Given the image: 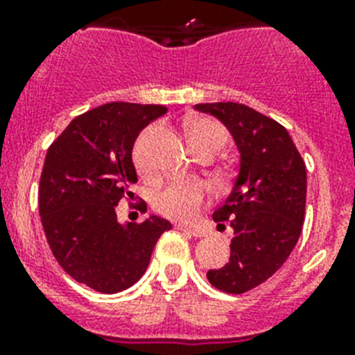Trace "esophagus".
I'll list each match as a JSON object with an SVG mask.
<instances>
[{
  "label": "esophagus",
  "instance_id": "1",
  "mask_svg": "<svg viewBox=\"0 0 355 355\" xmlns=\"http://www.w3.org/2000/svg\"><path fill=\"white\" fill-rule=\"evenodd\" d=\"M175 229L178 231H187V233L193 234L196 238H202L206 236V231L202 227H190V225H181V224H175Z\"/></svg>",
  "mask_w": 355,
  "mask_h": 355
}]
</instances>
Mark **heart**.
<instances>
[{
	"label": "heart",
	"instance_id": "heart-1",
	"mask_svg": "<svg viewBox=\"0 0 355 355\" xmlns=\"http://www.w3.org/2000/svg\"><path fill=\"white\" fill-rule=\"evenodd\" d=\"M187 139L190 147L202 144H216L218 147L225 142V130L211 119H196L188 124ZM206 196V187L197 180L172 181L162 192L156 193L155 206L159 213L175 220H190L199 211L200 202Z\"/></svg>",
	"mask_w": 355,
	"mask_h": 355
}]
</instances>
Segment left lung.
I'll return each instance as SVG.
<instances>
[{
    "mask_svg": "<svg viewBox=\"0 0 355 355\" xmlns=\"http://www.w3.org/2000/svg\"><path fill=\"white\" fill-rule=\"evenodd\" d=\"M229 130L240 153L233 188L213 220L233 227L231 256L208 270L209 283L225 293H245L283 266L302 233L306 165L279 122L240 103L196 105Z\"/></svg>",
    "mask_w": 355,
    "mask_h": 355,
    "instance_id": "left-lung-1",
    "label": "left lung"
}]
</instances>
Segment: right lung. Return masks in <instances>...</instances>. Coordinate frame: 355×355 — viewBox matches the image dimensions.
<instances>
[{
  "label": "right lung",
  "mask_w": 355,
  "mask_h": 355,
  "mask_svg": "<svg viewBox=\"0 0 355 355\" xmlns=\"http://www.w3.org/2000/svg\"><path fill=\"white\" fill-rule=\"evenodd\" d=\"M163 114L162 105L106 103L71 121L46 155L39 187L44 233L58 265L99 293L133 286L158 238L172 229L155 215L121 224L115 213L137 183L135 140Z\"/></svg>",
  "instance_id": "right-lung-1"
}]
</instances>
